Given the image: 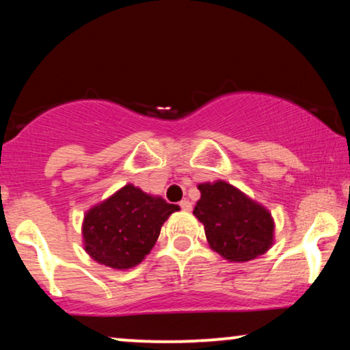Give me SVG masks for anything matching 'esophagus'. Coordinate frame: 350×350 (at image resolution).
I'll return each instance as SVG.
<instances>
[{"mask_svg":"<svg viewBox=\"0 0 350 350\" xmlns=\"http://www.w3.org/2000/svg\"><path fill=\"white\" fill-rule=\"evenodd\" d=\"M180 207H181V210H185V212H191V208H193V204H191L188 199H185V200H181V202H180Z\"/></svg>","mask_w":350,"mask_h":350,"instance_id":"34e87169","label":"esophagus"}]
</instances>
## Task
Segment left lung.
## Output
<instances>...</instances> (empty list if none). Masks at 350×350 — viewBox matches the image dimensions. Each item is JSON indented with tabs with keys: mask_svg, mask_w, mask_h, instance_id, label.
<instances>
[{
	"mask_svg": "<svg viewBox=\"0 0 350 350\" xmlns=\"http://www.w3.org/2000/svg\"><path fill=\"white\" fill-rule=\"evenodd\" d=\"M200 199L194 217L204 224L208 245L224 260L245 262L274 243V219L255 200L226 181L198 186Z\"/></svg>",
	"mask_w": 350,
	"mask_h": 350,
	"instance_id": "obj_1",
	"label": "left lung"
}]
</instances>
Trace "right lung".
<instances>
[{
    "mask_svg": "<svg viewBox=\"0 0 350 350\" xmlns=\"http://www.w3.org/2000/svg\"><path fill=\"white\" fill-rule=\"evenodd\" d=\"M180 207L126 185L84 215V250L100 265L131 269L154 247L162 224Z\"/></svg>",
    "mask_w": 350,
    "mask_h": 350,
    "instance_id": "add662e5",
    "label": "right lung"
}]
</instances>
